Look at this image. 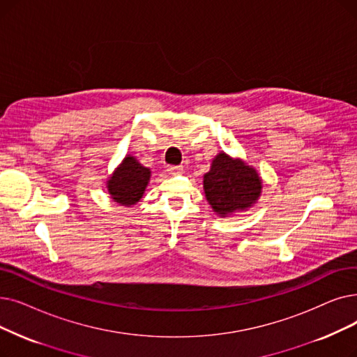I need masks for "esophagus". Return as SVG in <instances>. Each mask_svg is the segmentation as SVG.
Returning a JSON list of instances; mask_svg holds the SVG:
<instances>
[{"label":"esophagus","mask_w":357,"mask_h":357,"mask_svg":"<svg viewBox=\"0 0 357 357\" xmlns=\"http://www.w3.org/2000/svg\"><path fill=\"white\" fill-rule=\"evenodd\" d=\"M167 170H169V174L178 175V174H182L183 167H182V166H169V167H167Z\"/></svg>","instance_id":"1"}]
</instances>
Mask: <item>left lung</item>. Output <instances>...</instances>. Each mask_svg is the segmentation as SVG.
Instances as JSON below:
<instances>
[{
    "instance_id": "1",
    "label": "left lung",
    "mask_w": 357,
    "mask_h": 357,
    "mask_svg": "<svg viewBox=\"0 0 357 357\" xmlns=\"http://www.w3.org/2000/svg\"><path fill=\"white\" fill-rule=\"evenodd\" d=\"M261 179L255 169L226 153L217 154L210 172L204 175V191L213 210L227 215L251 207L261 192Z\"/></svg>"
}]
</instances>
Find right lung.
<instances>
[{"instance_id": "right-lung-1", "label": "right lung", "mask_w": 357, "mask_h": 357, "mask_svg": "<svg viewBox=\"0 0 357 357\" xmlns=\"http://www.w3.org/2000/svg\"><path fill=\"white\" fill-rule=\"evenodd\" d=\"M149 179L150 169L142 166L132 156H128L107 181V190L114 201L130 207L140 201Z\"/></svg>"}]
</instances>
